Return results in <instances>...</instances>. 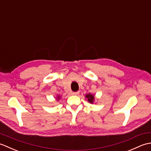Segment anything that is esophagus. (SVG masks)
I'll list each match as a JSON object with an SVG mask.
<instances>
[{"label": "esophagus", "instance_id": "1", "mask_svg": "<svg viewBox=\"0 0 151 151\" xmlns=\"http://www.w3.org/2000/svg\"><path fill=\"white\" fill-rule=\"evenodd\" d=\"M79 93H80V91H75V92H73V94L74 95H78L79 94Z\"/></svg>", "mask_w": 151, "mask_h": 151}]
</instances>
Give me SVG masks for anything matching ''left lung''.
Instances as JSON below:
<instances>
[{
    "mask_svg": "<svg viewBox=\"0 0 151 151\" xmlns=\"http://www.w3.org/2000/svg\"><path fill=\"white\" fill-rule=\"evenodd\" d=\"M86 98H88V100L89 102H91V103H93V102L94 100V97L91 94H88L86 95Z\"/></svg>",
    "mask_w": 151,
    "mask_h": 151,
    "instance_id": "obj_1",
    "label": "left lung"
}]
</instances>
